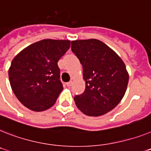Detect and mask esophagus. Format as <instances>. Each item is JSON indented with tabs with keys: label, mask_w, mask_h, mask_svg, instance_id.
I'll return each instance as SVG.
<instances>
[{
	"label": "esophagus",
	"mask_w": 151,
	"mask_h": 151,
	"mask_svg": "<svg viewBox=\"0 0 151 151\" xmlns=\"http://www.w3.org/2000/svg\"><path fill=\"white\" fill-rule=\"evenodd\" d=\"M72 84H73V81H70L67 83V86H68V87H71Z\"/></svg>",
	"instance_id": "obj_1"
}]
</instances>
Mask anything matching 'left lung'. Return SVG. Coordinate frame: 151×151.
Listing matches in <instances>:
<instances>
[{"label": "left lung", "mask_w": 151, "mask_h": 151, "mask_svg": "<svg viewBox=\"0 0 151 151\" xmlns=\"http://www.w3.org/2000/svg\"><path fill=\"white\" fill-rule=\"evenodd\" d=\"M71 50L83 67L85 91L74 97L76 106L87 116H98L114 108L124 97L129 75L124 63L97 39L73 40Z\"/></svg>", "instance_id": "left-lung-1"}]
</instances>
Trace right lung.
Returning <instances> with one entry per match:
<instances>
[{
	"mask_svg": "<svg viewBox=\"0 0 151 151\" xmlns=\"http://www.w3.org/2000/svg\"><path fill=\"white\" fill-rule=\"evenodd\" d=\"M70 47V40L45 39L27 47L14 58L9 81L25 107L43 111L55 104L63 90L58 62Z\"/></svg>",
	"mask_w": 151,
	"mask_h": 151,
	"instance_id": "obj_1",
	"label": "right lung"
}]
</instances>
